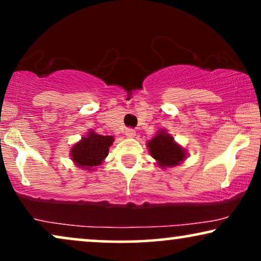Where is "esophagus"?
I'll return each mask as SVG.
<instances>
[{"label":"esophagus","mask_w":261,"mask_h":261,"mask_svg":"<svg viewBox=\"0 0 261 261\" xmlns=\"http://www.w3.org/2000/svg\"><path fill=\"white\" fill-rule=\"evenodd\" d=\"M125 135H126L127 137H135L136 136V131L134 130V128H131V127H128V128H126V130H125Z\"/></svg>","instance_id":"obj_1"}]
</instances>
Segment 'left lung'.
I'll use <instances>...</instances> for the list:
<instances>
[{"mask_svg": "<svg viewBox=\"0 0 261 261\" xmlns=\"http://www.w3.org/2000/svg\"><path fill=\"white\" fill-rule=\"evenodd\" d=\"M148 148L151 156L159 163L161 167L176 166L184 160L186 151L180 146H178L170 135L158 133L153 140L148 142Z\"/></svg>", "mask_w": 261, "mask_h": 261, "instance_id": "left-lung-1", "label": "left lung"}]
</instances>
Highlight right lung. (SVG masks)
Wrapping results in <instances>:
<instances>
[{"label": "right lung", "instance_id": "1", "mask_svg": "<svg viewBox=\"0 0 261 261\" xmlns=\"http://www.w3.org/2000/svg\"><path fill=\"white\" fill-rule=\"evenodd\" d=\"M113 143V136H102L89 133L71 149L72 160L78 166L90 170L102 163L108 155V148Z\"/></svg>", "mask_w": 261, "mask_h": 261}]
</instances>
